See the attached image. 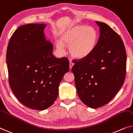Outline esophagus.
Here are the masks:
<instances>
[{
	"label": "esophagus",
	"instance_id": "34e87169",
	"mask_svg": "<svg viewBox=\"0 0 133 133\" xmlns=\"http://www.w3.org/2000/svg\"><path fill=\"white\" fill-rule=\"evenodd\" d=\"M73 65H74V64H73V63L72 62V61H70V64H69V67H70V69H72V67L73 66Z\"/></svg>",
	"mask_w": 133,
	"mask_h": 133
}]
</instances>
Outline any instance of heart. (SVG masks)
I'll return each instance as SVG.
<instances>
[{"label":"heart","mask_w":133,"mask_h":133,"mask_svg":"<svg viewBox=\"0 0 133 133\" xmlns=\"http://www.w3.org/2000/svg\"><path fill=\"white\" fill-rule=\"evenodd\" d=\"M56 48L63 51L64 46L69 47L71 57L75 59L85 58L94 52L98 41L97 33L94 28L84 25H75L61 34Z\"/></svg>","instance_id":"1"}]
</instances>
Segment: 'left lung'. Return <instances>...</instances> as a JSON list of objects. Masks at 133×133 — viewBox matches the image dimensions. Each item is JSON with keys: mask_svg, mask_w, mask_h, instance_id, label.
I'll use <instances>...</instances> for the list:
<instances>
[{"mask_svg": "<svg viewBox=\"0 0 133 133\" xmlns=\"http://www.w3.org/2000/svg\"><path fill=\"white\" fill-rule=\"evenodd\" d=\"M100 37L90 56L72 68L81 100L92 109L108 103L124 84L127 55L120 36L107 24L96 21Z\"/></svg>", "mask_w": 133, "mask_h": 133, "instance_id": "obj_1", "label": "left lung"}]
</instances>
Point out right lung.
<instances>
[{
    "instance_id": "add662e5",
    "label": "right lung",
    "mask_w": 133,
    "mask_h": 133,
    "mask_svg": "<svg viewBox=\"0 0 133 133\" xmlns=\"http://www.w3.org/2000/svg\"><path fill=\"white\" fill-rule=\"evenodd\" d=\"M46 24H28L12 35L6 53L10 87L17 98L30 109L43 110L58 97V87L69 70L67 58H57L44 33Z\"/></svg>"
}]
</instances>
